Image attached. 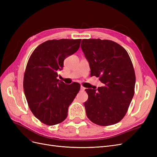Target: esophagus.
Segmentation results:
<instances>
[{
  "instance_id": "esophagus-1",
  "label": "esophagus",
  "mask_w": 157,
  "mask_h": 157,
  "mask_svg": "<svg viewBox=\"0 0 157 157\" xmlns=\"http://www.w3.org/2000/svg\"><path fill=\"white\" fill-rule=\"evenodd\" d=\"M84 90H85V88L83 87L82 86H81V87H80V90H82V91H84Z\"/></svg>"
}]
</instances>
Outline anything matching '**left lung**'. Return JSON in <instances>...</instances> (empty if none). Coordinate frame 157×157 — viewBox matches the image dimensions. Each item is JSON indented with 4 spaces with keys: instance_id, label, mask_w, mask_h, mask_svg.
<instances>
[{
    "instance_id": "1",
    "label": "left lung",
    "mask_w": 157,
    "mask_h": 157,
    "mask_svg": "<svg viewBox=\"0 0 157 157\" xmlns=\"http://www.w3.org/2000/svg\"><path fill=\"white\" fill-rule=\"evenodd\" d=\"M81 48L90 75L103 84L97 90H85L86 116L99 126L115 124L126 115L134 94L136 76L130 56L122 46L109 40L83 39Z\"/></svg>"
}]
</instances>
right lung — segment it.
<instances>
[{"mask_svg":"<svg viewBox=\"0 0 157 157\" xmlns=\"http://www.w3.org/2000/svg\"><path fill=\"white\" fill-rule=\"evenodd\" d=\"M81 39L47 40L38 46L28 61L23 89L31 112L46 125L67 117L68 108L79 92L78 83L66 84L57 79L63 61L77 52Z\"/></svg>","mask_w":157,"mask_h":157,"instance_id":"right-lung-1","label":"right lung"}]
</instances>
